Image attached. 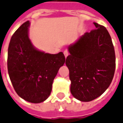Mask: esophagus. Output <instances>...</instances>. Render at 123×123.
I'll list each match as a JSON object with an SVG mask.
<instances>
[{
	"label": "esophagus",
	"instance_id": "34e87169",
	"mask_svg": "<svg viewBox=\"0 0 123 123\" xmlns=\"http://www.w3.org/2000/svg\"><path fill=\"white\" fill-rule=\"evenodd\" d=\"M64 56H65V57H68V51H67V50H65L64 51Z\"/></svg>",
	"mask_w": 123,
	"mask_h": 123
}]
</instances>
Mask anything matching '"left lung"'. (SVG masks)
I'll return each instance as SVG.
<instances>
[{
  "label": "left lung",
  "instance_id": "obj_1",
  "mask_svg": "<svg viewBox=\"0 0 123 123\" xmlns=\"http://www.w3.org/2000/svg\"><path fill=\"white\" fill-rule=\"evenodd\" d=\"M85 33L68 47L66 59L74 98L90 102L103 94L112 81L115 70L114 47L110 34L102 25Z\"/></svg>",
  "mask_w": 123,
  "mask_h": 123
}]
</instances>
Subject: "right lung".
<instances>
[{
  "instance_id": "add662e5",
  "label": "right lung",
  "mask_w": 123,
  "mask_h": 123,
  "mask_svg": "<svg viewBox=\"0 0 123 123\" xmlns=\"http://www.w3.org/2000/svg\"><path fill=\"white\" fill-rule=\"evenodd\" d=\"M29 21L14 32L8 51V70L15 92L25 100L40 103L49 96L53 81L65 57L49 54L34 47L29 37Z\"/></svg>"
}]
</instances>
